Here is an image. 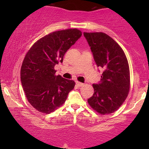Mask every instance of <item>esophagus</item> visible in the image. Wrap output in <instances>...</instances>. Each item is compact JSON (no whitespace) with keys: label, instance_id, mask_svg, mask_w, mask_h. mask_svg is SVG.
Returning a JSON list of instances; mask_svg holds the SVG:
<instances>
[{"label":"esophagus","instance_id":"esophagus-1","mask_svg":"<svg viewBox=\"0 0 149 149\" xmlns=\"http://www.w3.org/2000/svg\"><path fill=\"white\" fill-rule=\"evenodd\" d=\"M76 85H78V87H82V86H83V85H84V84H83V83H80V82H78V81L76 82Z\"/></svg>","mask_w":149,"mask_h":149}]
</instances>
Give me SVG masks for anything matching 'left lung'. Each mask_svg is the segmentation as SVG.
<instances>
[{
  "mask_svg": "<svg viewBox=\"0 0 149 149\" xmlns=\"http://www.w3.org/2000/svg\"><path fill=\"white\" fill-rule=\"evenodd\" d=\"M93 54L97 66L103 73L97 84H93L94 94L88 100L94 110L110 114L119 109L130 90V69L125 54L112 38L102 32L83 33Z\"/></svg>",
  "mask_w": 149,
  "mask_h": 149,
  "instance_id": "left-lung-1",
  "label": "left lung"
}]
</instances>
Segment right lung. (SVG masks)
I'll return each mask as SVG.
<instances>
[{"mask_svg":"<svg viewBox=\"0 0 149 149\" xmlns=\"http://www.w3.org/2000/svg\"><path fill=\"white\" fill-rule=\"evenodd\" d=\"M82 32L76 29L58 31L42 37L26 54L21 68V83L31 105L49 114L65 102L74 88L73 80L55 76L54 66L62 63L64 54Z\"/></svg>","mask_w":149,"mask_h":149,"instance_id":"1","label":"right lung"}]
</instances>
